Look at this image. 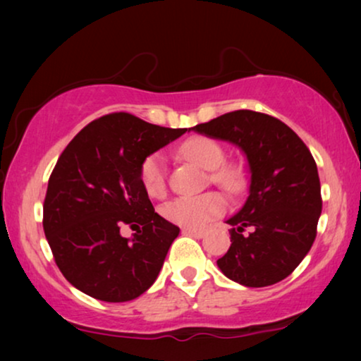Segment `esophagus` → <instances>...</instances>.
Wrapping results in <instances>:
<instances>
[{
    "instance_id": "1",
    "label": "esophagus",
    "mask_w": 361,
    "mask_h": 361,
    "mask_svg": "<svg viewBox=\"0 0 361 361\" xmlns=\"http://www.w3.org/2000/svg\"><path fill=\"white\" fill-rule=\"evenodd\" d=\"M182 233L187 236H192V238H204L205 236V231L194 230V228H182Z\"/></svg>"
}]
</instances>
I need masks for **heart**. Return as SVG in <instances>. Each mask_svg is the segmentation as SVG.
I'll return each instance as SVG.
<instances>
[{"mask_svg":"<svg viewBox=\"0 0 361 361\" xmlns=\"http://www.w3.org/2000/svg\"><path fill=\"white\" fill-rule=\"evenodd\" d=\"M179 154L195 162L202 169L210 171V180L226 192H238L241 176L235 167L224 166L225 149L220 142L207 136H192L179 147ZM141 184L147 195L159 199L166 194V159L159 152L147 156L141 164ZM225 200L216 192L194 197H177L162 207V215L172 224L185 228H200L207 221L224 214Z\"/></svg>","mask_w":361,"mask_h":361,"instance_id":"obj_1","label":"heart"}]
</instances>
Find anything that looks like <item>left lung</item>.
<instances>
[{"instance_id": "obj_1", "label": "left lung", "mask_w": 361, "mask_h": 361, "mask_svg": "<svg viewBox=\"0 0 361 361\" xmlns=\"http://www.w3.org/2000/svg\"><path fill=\"white\" fill-rule=\"evenodd\" d=\"M190 130L235 145L250 167L248 199L226 220L231 245L216 266L246 288L288 278L309 253L322 212L307 146L278 118L251 110L225 113Z\"/></svg>"}]
</instances>
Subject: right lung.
<instances>
[{
	"instance_id": "right-lung-1",
	"label": "right lung",
	"mask_w": 361,
	"mask_h": 361,
	"mask_svg": "<svg viewBox=\"0 0 361 361\" xmlns=\"http://www.w3.org/2000/svg\"><path fill=\"white\" fill-rule=\"evenodd\" d=\"M185 131L111 113L68 142L49 179L42 225L73 288L105 302H126L151 288L180 230L152 209L140 171ZM125 223L138 226L131 239L119 235Z\"/></svg>"
}]
</instances>
